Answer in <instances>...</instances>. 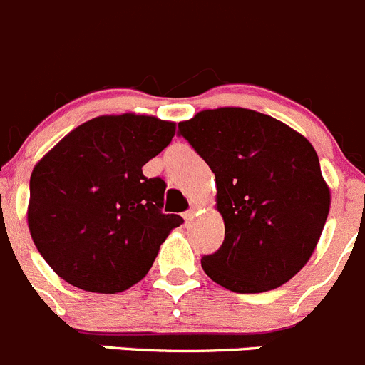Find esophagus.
Segmentation results:
<instances>
[{"mask_svg": "<svg viewBox=\"0 0 365 365\" xmlns=\"http://www.w3.org/2000/svg\"><path fill=\"white\" fill-rule=\"evenodd\" d=\"M194 210H196V209H194V207H192V209L185 210V212H183V214H182V216H183V220H185V221L192 220V216H194Z\"/></svg>", "mask_w": 365, "mask_h": 365, "instance_id": "34e87169", "label": "esophagus"}]
</instances>
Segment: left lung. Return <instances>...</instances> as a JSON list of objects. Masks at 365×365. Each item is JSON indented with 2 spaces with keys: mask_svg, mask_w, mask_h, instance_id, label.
Returning a JSON list of instances; mask_svg holds the SVG:
<instances>
[{
  "mask_svg": "<svg viewBox=\"0 0 365 365\" xmlns=\"http://www.w3.org/2000/svg\"><path fill=\"white\" fill-rule=\"evenodd\" d=\"M178 129L216 176L225 240L202 257L205 274L236 294L290 281L312 257L331 203L313 145L245 108L203 110Z\"/></svg>",
  "mask_w": 365,
  "mask_h": 365,
  "instance_id": "left-lung-1",
  "label": "left lung"
}]
</instances>
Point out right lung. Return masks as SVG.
I'll list each match as a JSON object with an SVG mask.
<instances>
[{
	"instance_id": "obj_1",
	"label": "right lung",
	"mask_w": 365,
	"mask_h": 365,
	"mask_svg": "<svg viewBox=\"0 0 365 365\" xmlns=\"http://www.w3.org/2000/svg\"><path fill=\"white\" fill-rule=\"evenodd\" d=\"M175 122L102 115L68 133L34 167L29 229L53 272L95 294L145 277L160 245L183 223L163 214L165 182L142 167L171 144Z\"/></svg>"
}]
</instances>
